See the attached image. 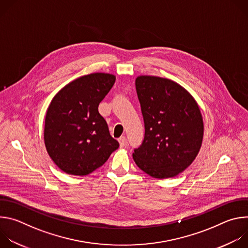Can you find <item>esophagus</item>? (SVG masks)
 <instances>
[{
	"label": "esophagus",
	"instance_id": "1",
	"mask_svg": "<svg viewBox=\"0 0 248 248\" xmlns=\"http://www.w3.org/2000/svg\"><path fill=\"white\" fill-rule=\"evenodd\" d=\"M119 142H120V146L121 147H124L125 144H126V138H125V136H121L119 138Z\"/></svg>",
	"mask_w": 248,
	"mask_h": 248
}]
</instances>
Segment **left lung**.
<instances>
[{"mask_svg":"<svg viewBox=\"0 0 248 248\" xmlns=\"http://www.w3.org/2000/svg\"><path fill=\"white\" fill-rule=\"evenodd\" d=\"M135 87L145 133L133 160L153 178H172L190 166L200 150L204 125L198 105L170 79L141 76Z\"/></svg>","mask_w":248,"mask_h":248,"instance_id":"left-lung-1","label":"left lung"}]
</instances>
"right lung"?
<instances>
[{"label":"right lung","instance_id":"add662e5","mask_svg":"<svg viewBox=\"0 0 248 248\" xmlns=\"http://www.w3.org/2000/svg\"><path fill=\"white\" fill-rule=\"evenodd\" d=\"M115 81L110 74L87 75L66 84L51 101L45 118V146L64 172L86 175L119 148L98 111Z\"/></svg>","mask_w":248,"mask_h":248}]
</instances>
